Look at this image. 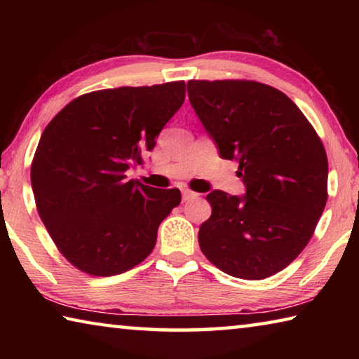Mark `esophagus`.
<instances>
[{"label": "esophagus", "instance_id": "esophagus-1", "mask_svg": "<svg viewBox=\"0 0 359 359\" xmlns=\"http://www.w3.org/2000/svg\"><path fill=\"white\" fill-rule=\"evenodd\" d=\"M198 196H199V194L191 191V190H182V198H184V201H190V199H194Z\"/></svg>", "mask_w": 359, "mask_h": 359}]
</instances>
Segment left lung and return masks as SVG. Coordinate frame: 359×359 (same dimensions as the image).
I'll return each mask as SVG.
<instances>
[{"mask_svg":"<svg viewBox=\"0 0 359 359\" xmlns=\"http://www.w3.org/2000/svg\"><path fill=\"white\" fill-rule=\"evenodd\" d=\"M190 104L220 156L239 163L244 196L208 194L203 253L224 274L261 280L311 241L327 199L321 139L280 90L255 81H190Z\"/></svg>","mask_w":359,"mask_h":359,"instance_id":"8db88e82","label":"left lung"}]
</instances>
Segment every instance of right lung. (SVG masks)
<instances>
[{
  "label": "right lung",
  "instance_id": "right-lung-1",
  "mask_svg": "<svg viewBox=\"0 0 359 359\" xmlns=\"http://www.w3.org/2000/svg\"><path fill=\"white\" fill-rule=\"evenodd\" d=\"M185 100V82L98 90L65 106L39 139L32 187L58 250L90 276L130 271L149 257L177 188L126 179Z\"/></svg>",
  "mask_w": 359,
  "mask_h": 359
}]
</instances>
